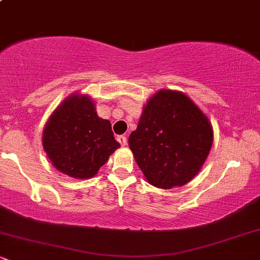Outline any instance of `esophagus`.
I'll return each instance as SVG.
<instances>
[{"mask_svg": "<svg viewBox=\"0 0 260 260\" xmlns=\"http://www.w3.org/2000/svg\"><path fill=\"white\" fill-rule=\"evenodd\" d=\"M117 140H118V143H120V144L122 145V147H126V145H127V138L124 136H118Z\"/></svg>", "mask_w": 260, "mask_h": 260, "instance_id": "esophagus-1", "label": "esophagus"}]
</instances>
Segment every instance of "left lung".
I'll return each mask as SVG.
<instances>
[{
  "label": "left lung",
  "instance_id": "obj_1",
  "mask_svg": "<svg viewBox=\"0 0 260 260\" xmlns=\"http://www.w3.org/2000/svg\"><path fill=\"white\" fill-rule=\"evenodd\" d=\"M213 137L208 117L187 95L162 89L144 106L128 144L149 183L170 189L201 171Z\"/></svg>",
  "mask_w": 260,
  "mask_h": 260
}]
</instances>
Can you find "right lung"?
Returning a JSON list of instances; mask_svg holds the SVG:
<instances>
[{
    "label": "right lung",
    "instance_id": "right-lung-1",
    "mask_svg": "<svg viewBox=\"0 0 260 260\" xmlns=\"http://www.w3.org/2000/svg\"><path fill=\"white\" fill-rule=\"evenodd\" d=\"M43 145L52 165L73 178H90L120 143L110 121L98 116L94 101L73 94L59 105L44 128Z\"/></svg>",
    "mask_w": 260,
    "mask_h": 260
}]
</instances>
